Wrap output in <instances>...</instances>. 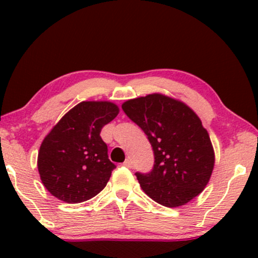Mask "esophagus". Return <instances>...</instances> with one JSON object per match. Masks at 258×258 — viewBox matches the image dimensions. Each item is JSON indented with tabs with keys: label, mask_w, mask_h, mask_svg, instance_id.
I'll return each mask as SVG.
<instances>
[{
	"label": "esophagus",
	"mask_w": 258,
	"mask_h": 258,
	"mask_svg": "<svg viewBox=\"0 0 258 258\" xmlns=\"http://www.w3.org/2000/svg\"><path fill=\"white\" fill-rule=\"evenodd\" d=\"M122 165H123V166H125V167H128V168H131V167H132V161H131V160H130V159H127L126 161L123 162Z\"/></svg>",
	"instance_id": "1"
}]
</instances>
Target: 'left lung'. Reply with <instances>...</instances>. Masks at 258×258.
<instances>
[{"label":"left lung","instance_id":"left-lung-1","mask_svg":"<svg viewBox=\"0 0 258 258\" xmlns=\"http://www.w3.org/2000/svg\"><path fill=\"white\" fill-rule=\"evenodd\" d=\"M122 110L153 147V170L136 172L147 195L166 207L198 197L215 165L214 148L198 115L184 103L159 93L127 100Z\"/></svg>","mask_w":258,"mask_h":258}]
</instances>
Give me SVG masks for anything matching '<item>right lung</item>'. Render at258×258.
<instances>
[{
    "label": "right lung",
    "mask_w": 258,
    "mask_h": 258,
    "mask_svg": "<svg viewBox=\"0 0 258 258\" xmlns=\"http://www.w3.org/2000/svg\"><path fill=\"white\" fill-rule=\"evenodd\" d=\"M119 114L110 102H81L59 120L40 147L37 167L53 197L68 204L90 200L104 189L115 164L100 137Z\"/></svg>",
    "instance_id": "right-lung-1"
}]
</instances>
